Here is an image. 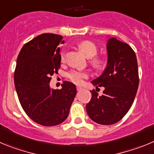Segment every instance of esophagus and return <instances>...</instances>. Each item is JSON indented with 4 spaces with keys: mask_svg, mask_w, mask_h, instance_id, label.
<instances>
[{
    "mask_svg": "<svg viewBox=\"0 0 154 154\" xmlns=\"http://www.w3.org/2000/svg\"><path fill=\"white\" fill-rule=\"evenodd\" d=\"M77 91H83V87H80V86H77Z\"/></svg>",
    "mask_w": 154,
    "mask_h": 154,
    "instance_id": "esophagus-1",
    "label": "esophagus"
}]
</instances>
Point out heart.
I'll return each instance as SVG.
<instances>
[{
    "label": "heart",
    "mask_w": 154,
    "mask_h": 154,
    "mask_svg": "<svg viewBox=\"0 0 154 154\" xmlns=\"http://www.w3.org/2000/svg\"><path fill=\"white\" fill-rule=\"evenodd\" d=\"M78 47L87 57H94L97 54V48L96 44L93 43L92 41H84L79 44ZM60 58H61L62 61L65 60L64 52H62L61 53ZM91 63H92V65L94 67L99 68V67H100L103 65V60L102 58L96 57H94L91 60ZM66 77L74 84H80L84 81V79L88 77V73L86 71H83V70H72L69 71L68 73H67Z\"/></svg>",
    "instance_id": "obj_1"
}]
</instances>
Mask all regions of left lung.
Wrapping results in <instances>:
<instances>
[{
  "mask_svg": "<svg viewBox=\"0 0 154 154\" xmlns=\"http://www.w3.org/2000/svg\"><path fill=\"white\" fill-rule=\"evenodd\" d=\"M107 65L103 74L94 80V86L103 87L99 96L91 91V100L86 106L93 121L110 125L120 121L134 103L139 85L137 57L130 45L112 37L108 40Z\"/></svg>",
  "mask_w": 154,
  "mask_h": 154,
  "instance_id": "obj_1",
  "label": "left lung"
}]
</instances>
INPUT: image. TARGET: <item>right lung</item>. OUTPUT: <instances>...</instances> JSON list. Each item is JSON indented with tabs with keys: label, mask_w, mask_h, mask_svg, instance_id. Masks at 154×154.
<instances>
[{
	"label": "right lung",
	"mask_w": 154,
	"mask_h": 154,
	"mask_svg": "<svg viewBox=\"0 0 154 154\" xmlns=\"http://www.w3.org/2000/svg\"><path fill=\"white\" fill-rule=\"evenodd\" d=\"M63 37L42 34L23 46L17 59L14 85L24 112L37 124L46 127L67 118L77 94L73 83L63 81L60 90L51 89V76L60 67V48Z\"/></svg>",
	"instance_id": "right-lung-1"
}]
</instances>
